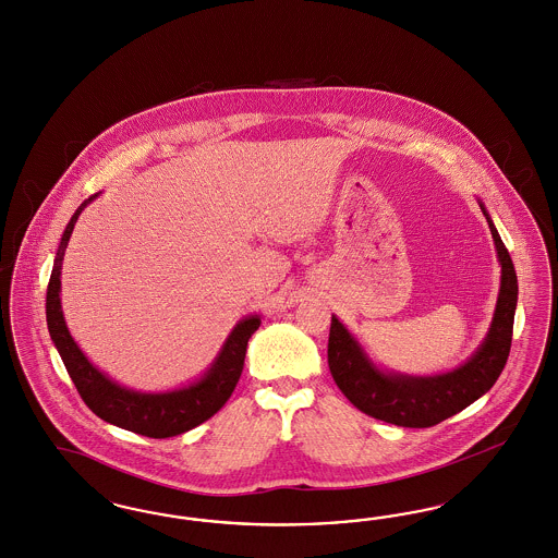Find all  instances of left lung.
<instances>
[{
	"instance_id": "obj_1",
	"label": "left lung",
	"mask_w": 558,
	"mask_h": 558,
	"mask_svg": "<svg viewBox=\"0 0 558 558\" xmlns=\"http://www.w3.org/2000/svg\"><path fill=\"white\" fill-rule=\"evenodd\" d=\"M480 207L488 220L496 246V257L500 264V290L490 330L465 363L436 376H409L381 369L365 353L349 328L332 315L328 365L336 386L365 415L402 427H432L484 397L505 369L513 338L519 290L517 274L511 255L482 201Z\"/></svg>"
}]
</instances>
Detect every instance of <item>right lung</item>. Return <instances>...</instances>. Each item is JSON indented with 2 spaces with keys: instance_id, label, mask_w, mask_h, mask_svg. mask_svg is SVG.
<instances>
[{
  "instance_id": "obj_1",
  "label": "right lung",
  "mask_w": 558,
  "mask_h": 558,
  "mask_svg": "<svg viewBox=\"0 0 558 558\" xmlns=\"http://www.w3.org/2000/svg\"><path fill=\"white\" fill-rule=\"evenodd\" d=\"M97 197L99 193L78 205L58 246L51 278L47 284V301H45L49 336L64 361L68 374L74 381L81 399L97 417L147 438L179 436L207 422L230 399L245 365L246 342L259 328L262 315L243 317L232 328L220 353L205 369V374L199 379L191 381L189 386L166 390V392H141V390L126 388L110 376H106L101 369H97L90 363L87 355L81 351V347L74 342V338L70 336L64 312H62V299H60V290H62L60 276H62V262H64L68 241L83 209Z\"/></svg>"
}]
</instances>
